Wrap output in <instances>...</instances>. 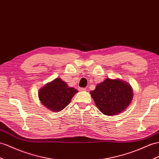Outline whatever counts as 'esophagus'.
Listing matches in <instances>:
<instances>
[{
	"label": "esophagus",
	"mask_w": 159,
	"mask_h": 159,
	"mask_svg": "<svg viewBox=\"0 0 159 159\" xmlns=\"http://www.w3.org/2000/svg\"><path fill=\"white\" fill-rule=\"evenodd\" d=\"M79 91H86V89H85V88H79Z\"/></svg>",
	"instance_id": "esophagus-1"
}]
</instances>
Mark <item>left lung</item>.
Returning <instances> with one entry per match:
<instances>
[{
	"label": "left lung",
	"mask_w": 159,
	"mask_h": 159,
	"mask_svg": "<svg viewBox=\"0 0 159 159\" xmlns=\"http://www.w3.org/2000/svg\"><path fill=\"white\" fill-rule=\"evenodd\" d=\"M90 93L100 111L109 116L123 112L133 99L131 85L120 79L107 78Z\"/></svg>",
	"instance_id": "left-lung-1"
}]
</instances>
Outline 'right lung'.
Returning <instances> with one entry per match:
<instances>
[{"instance_id":"1","label":"right lung","mask_w":159,"mask_h":159,"mask_svg":"<svg viewBox=\"0 0 159 159\" xmlns=\"http://www.w3.org/2000/svg\"><path fill=\"white\" fill-rule=\"evenodd\" d=\"M77 92L76 89L68 87L60 78H56L39 89L38 97L45 107L52 111L58 112L70 103Z\"/></svg>"}]
</instances>
